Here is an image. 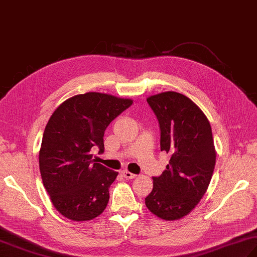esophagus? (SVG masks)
Here are the masks:
<instances>
[{"mask_svg": "<svg viewBox=\"0 0 257 257\" xmlns=\"http://www.w3.org/2000/svg\"><path fill=\"white\" fill-rule=\"evenodd\" d=\"M121 176L125 179H135L136 177H137V174H134L132 172H129L127 170H122L121 171Z\"/></svg>", "mask_w": 257, "mask_h": 257, "instance_id": "obj_1", "label": "esophagus"}]
</instances>
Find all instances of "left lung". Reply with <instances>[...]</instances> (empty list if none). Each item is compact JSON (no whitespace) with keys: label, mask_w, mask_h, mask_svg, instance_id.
<instances>
[{"label":"left lung","mask_w":257,"mask_h":257,"mask_svg":"<svg viewBox=\"0 0 257 257\" xmlns=\"http://www.w3.org/2000/svg\"><path fill=\"white\" fill-rule=\"evenodd\" d=\"M160 125V148L170 161L146 198L149 211L162 220L188 215L209 187L216 152L203 111L182 94L166 91L147 98Z\"/></svg>","instance_id":"1"}]
</instances>
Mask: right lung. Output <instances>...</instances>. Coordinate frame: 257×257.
Segmentation results:
<instances>
[{"label":"right lung","instance_id":"1","mask_svg":"<svg viewBox=\"0 0 257 257\" xmlns=\"http://www.w3.org/2000/svg\"><path fill=\"white\" fill-rule=\"evenodd\" d=\"M133 100L101 92L68 98L53 112L43 134L40 171L43 184L62 215L89 221L100 215L118 172L92 159L103 151V134Z\"/></svg>","mask_w":257,"mask_h":257}]
</instances>
